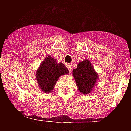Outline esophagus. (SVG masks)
I'll return each instance as SVG.
<instances>
[{
  "mask_svg": "<svg viewBox=\"0 0 131 131\" xmlns=\"http://www.w3.org/2000/svg\"><path fill=\"white\" fill-rule=\"evenodd\" d=\"M67 68H68L69 72H71V71H72V65L70 64V63H68V64H67Z\"/></svg>",
  "mask_w": 131,
  "mask_h": 131,
  "instance_id": "esophagus-1",
  "label": "esophagus"
}]
</instances>
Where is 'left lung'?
<instances>
[{"label":"left lung","mask_w":131,"mask_h":131,"mask_svg":"<svg viewBox=\"0 0 131 131\" xmlns=\"http://www.w3.org/2000/svg\"><path fill=\"white\" fill-rule=\"evenodd\" d=\"M72 72L79 92L83 94H89L96 86L98 79V73L90 60L86 59L80 62Z\"/></svg>","instance_id":"left-lung-1"}]
</instances>
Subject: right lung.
<instances>
[{"label":"right lung","mask_w":131,"mask_h":131,"mask_svg":"<svg viewBox=\"0 0 131 131\" xmlns=\"http://www.w3.org/2000/svg\"><path fill=\"white\" fill-rule=\"evenodd\" d=\"M69 73L62 63H57L54 58L47 56L36 71V80L39 89L45 93L52 92L59 77Z\"/></svg>","instance_id":"1"}]
</instances>
